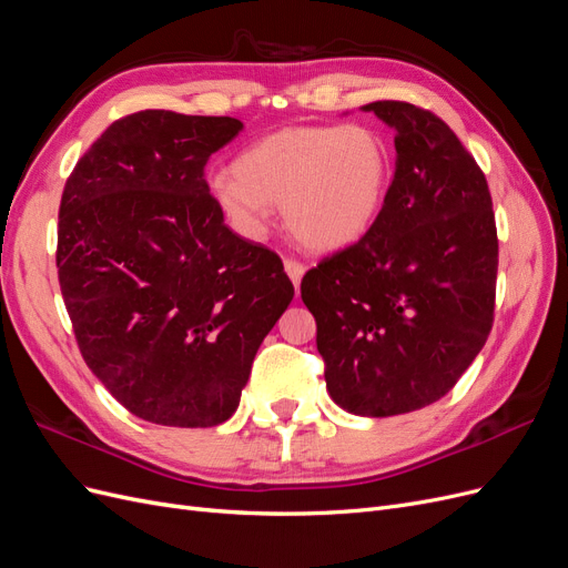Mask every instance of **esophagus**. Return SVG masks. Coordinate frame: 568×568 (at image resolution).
<instances>
[{"mask_svg": "<svg viewBox=\"0 0 568 568\" xmlns=\"http://www.w3.org/2000/svg\"><path fill=\"white\" fill-rule=\"evenodd\" d=\"M284 270H286V274H288V280L294 282V286L298 288V286H301V280H303V274H305L303 263L291 261V257H286V261H284Z\"/></svg>", "mask_w": 568, "mask_h": 568, "instance_id": "34e87169", "label": "esophagus"}]
</instances>
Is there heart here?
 Wrapping results in <instances>:
<instances>
[{"instance_id":"1","label":"heart","mask_w":568,"mask_h":568,"mask_svg":"<svg viewBox=\"0 0 568 568\" xmlns=\"http://www.w3.org/2000/svg\"><path fill=\"white\" fill-rule=\"evenodd\" d=\"M393 173L384 134L367 123L291 125L248 144L209 180L227 225L251 242L282 205L288 230L320 253L365 239L379 220Z\"/></svg>"}]
</instances>
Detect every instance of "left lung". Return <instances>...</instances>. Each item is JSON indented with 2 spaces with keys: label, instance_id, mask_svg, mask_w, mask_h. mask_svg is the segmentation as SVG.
Wrapping results in <instances>:
<instances>
[{
  "label": "left lung",
  "instance_id": "left-lung-1",
  "mask_svg": "<svg viewBox=\"0 0 568 568\" xmlns=\"http://www.w3.org/2000/svg\"><path fill=\"white\" fill-rule=\"evenodd\" d=\"M395 130V173L365 239L305 274L332 400L393 417L436 403L493 326L497 232L486 175L457 134L405 101L363 106Z\"/></svg>",
  "mask_w": 568,
  "mask_h": 568
}]
</instances>
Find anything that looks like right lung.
Instances as JSON below:
<instances>
[{
    "instance_id": "right-lung-1",
    "label": "right lung",
    "mask_w": 568,
    "mask_h": 568,
    "mask_svg": "<svg viewBox=\"0 0 568 568\" xmlns=\"http://www.w3.org/2000/svg\"><path fill=\"white\" fill-rule=\"evenodd\" d=\"M242 130L227 115L132 113L63 189L57 267L80 353L151 424L227 422L294 298L280 255L234 234L203 180Z\"/></svg>"
}]
</instances>
